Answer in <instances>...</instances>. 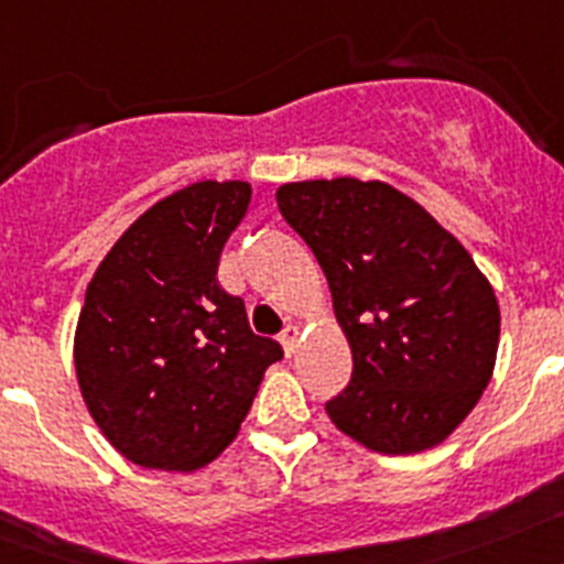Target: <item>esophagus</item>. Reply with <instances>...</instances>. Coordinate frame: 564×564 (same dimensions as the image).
I'll list each match as a JSON object with an SVG mask.
<instances>
[{"label": "esophagus", "mask_w": 564, "mask_h": 564, "mask_svg": "<svg viewBox=\"0 0 564 564\" xmlns=\"http://www.w3.org/2000/svg\"><path fill=\"white\" fill-rule=\"evenodd\" d=\"M279 341H282L285 352L291 356V352L296 350V344H299V325H288L285 330H282V336H279Z\"/></svg>", "instance_id": "34e87169"}]
</instances>
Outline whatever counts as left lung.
<instances>
[{
  "label": "left lung",
  "instance_id": "left-lung-1",
  "mask_svg": "<svg viewBox=\"0 0 564 564\" xmlns=\"http://www.w3.org/2000/svg\"><path fill=\"white\" fill-rule=\"evenodd\" d=\"M276 203L316 253L350 344V383L325 406L336 430L378 455L446 441L495 372L500 305L486 273L390 183H285Z\"/></svg>",
  "mask_w": 564,
  "mask_h": 564
}]
</instances>
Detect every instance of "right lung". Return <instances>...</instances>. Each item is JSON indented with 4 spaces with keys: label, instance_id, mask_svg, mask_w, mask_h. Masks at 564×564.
Here are the masks:
<instances>
[{
    "label": "right lung",
    "instance_id": "1",
    "mask_svg": "<svg viewBox=\"0 0 564 564\" xmlns=\"http://www.w3.org/2000/svg\"><path fill=\"white\" fill-rule=\"evenodd\" d=\"M251 183L200 181L118 237L87 285L73 361L89 415L127 460L197 471L223 455L282 358L217 282Z\"/></svg>",
    "mask_w": 564,
    "mask_h": 564
}]
</instances>
